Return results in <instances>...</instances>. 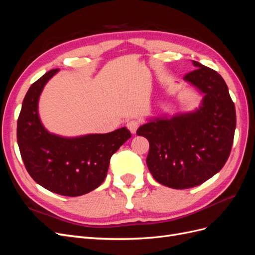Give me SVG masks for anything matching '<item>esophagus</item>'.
<instances>
[{
  "mask_svg": "<svg viewBox=\"0 0 255 255\" xmlns=\"http://www.w3.org/2000/svg\"><path fill=\"white\" fill-rule=\"evenodd\" d=\"M127 127H128V128L129 129L130 133L135 134L137 128H138V127H139V121L136 120V119L129 120V121H128V123H127Z\"/></svg>",
  "mask_w": 255,
  "mask_h": 255,
  "instance_id": "obj_1",
  "label": "esophagus"
}]
</instances>
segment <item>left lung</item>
<instances>
[{"label":"left lung","instance_id":"left-lung-1","mask_svg":"<svg viewBox=\"0 0 255 255\" xmlns=\"http://www.w3.org/2000/svg\"><path fill=\"white\" fill-rule=\"evenodd\" d=\"M184 76L202 96L194 111L148 119L137 135L149 140L146 165L158 183L174 189L198 186L219 172L229 158L236 128L227 84L213 69L192 60Z\"/></svg>","mask_w":255,"mask_h":255}]
</instances>
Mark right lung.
<instances>
[{
    "label": "right lung",
    "mask_w": 255,
    "mask_h": 255,
    "mask_svg": "<svg viewBox=\"0 0 255 255\" xmlns=\"http://www.w3.org/2000/svg\"><path fill=\"white\" fill-rule=\"evenodd\" d=\"M58 71L47 72L27 90L18 118L17 140L23 163L37 184L61 196L78 197L103 183L112 155L130 133L127 128L76 137L49 132L40 120L38 103L45 84Z\"/></svg>",
    "instance_id": "right-lung-1"
}]
</instances>
